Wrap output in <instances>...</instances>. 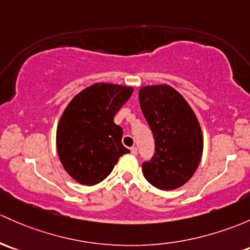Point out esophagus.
<instances>
[{"label": "esophagus", "mask_w": 250, "mask_h": 250, "mask_svg": "<svg viewBox=\"0 0 250 250\" xmlns=\"http://www.w3.org/2000/svg\"><path fill=\"white\" fill-rule=\"evenodd\" d=\"M130 152H132L133 156H136V154H138V148H136V147H132V148H130Z\"/></svg>", "instance_id": "1"}]
</instances>
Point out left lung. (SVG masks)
I'll list each match as a JSON object with an SVG mask.
<instances>
[{
    "instance_id": "8db88e82",
    "label": "left lung",
    "mask_w": 250,
    "mask_h": 250,
    "mask_svg": "<svg viewBox=\"0 0 250 250\" xmlns=\"http://www.w3.org/2000/svg\"><path fill=\"white\" fill-rule=\"evenodd\" d=\"M139 102L156 144L152 159L143 163L144 176L162 190L182 187L198 169L204 149L198 118L169 85L141 87Z\"/></svg>"
}]
</instances>
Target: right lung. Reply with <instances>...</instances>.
Returning <instances> with one entry per match:
<instances>
[{
  "instance_id": "obj_1",
  "label": "right lung",
  "mask_w": 250,
  "mask_h": 250,
  "mask_svg": "<svg viewBox=\"0 0 250 250\" xmlns=\"http://www.w3.org/2000/svg\"><path fill=\"white\" fill-rule=\"evenodd\" d=\"M133 87L97 83L78 93L60 118L56 146L64 170L81 185L105 180L129 149L114 117L130 98Z\"/></svg>"
}]
</instances>
